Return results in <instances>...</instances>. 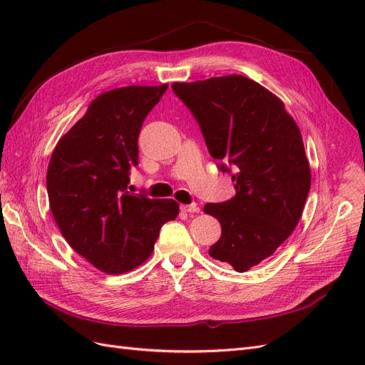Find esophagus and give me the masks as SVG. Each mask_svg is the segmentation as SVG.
Listing matches in <instances>:
<instances>
[{
  "label": "esophagus",
  "instance_id": "esophagus-1",
  "mask_svg": "<svg viewBox=\"0 0 365 365\" xmlns=\"http://www.w3.org/2000/svg\"><path fill=\"white\" fill-rule=\"evenodd\" d=\"M181 210L185 213H197V212H200V207H197L196 202H192V204L181 205Z\"/></svg>",
  "mask_w": 365,
  "mask_h": 365
}]
</instances>
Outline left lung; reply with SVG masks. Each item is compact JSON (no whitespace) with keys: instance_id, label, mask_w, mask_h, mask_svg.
<instances>
[{"instance_id":"1","label":"left lung","mask_w":365,"mask_h":365,"mask_svg":"<svg viewBox=\"0 0 365 365\" xmlns=\"http://www.w3.org/2000/svg\"><path fill=\"white\" fill-rule=\"evenodd\" d=\"M236 195L204 205L222 235L208 254L245 272L291 236L311 189L302 132L279 97L245 76L172 83Z\"/></svg>"}]
</instances>
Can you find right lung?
<instances>
[{
	"instance_id": "add662e5",
	"label": "right lung",
	"mask_w": 365,
	"mask_h": 365,
	"mask_svg": "<svg viewBox=\"0 0 365 365\" xmlns=\"http://www.w3.org/2000/svg\"><path fill=\"white\" fill-rule=\"evenodd\" d=\"M168 86L132 85L96 97L50 158L53 217L68 245L106 274L128 272L149 259L161 227L180 212L173 200L128 192L143 121Z\"/></svg>"
}]
</instances>
